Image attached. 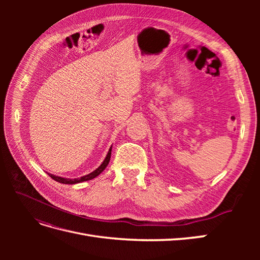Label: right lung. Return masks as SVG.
<instances>
[{
  "label": "right lung",
  "mask_w": 260,
  "mask_h": 260,
  "mask_svg": "<svg viewBox=\"0 0 260 260\" xmlns=\"http://www.w3.org/2000/svg\"><path fill=\"white\" fill-rule=\"evenodd\" d=\"M111 155H112V146L109 148V151L105 157L104 161L101 164V166L99 168H96L94 171H92L91 174L83 176L81 178H76V179H67V178H62V177H58V176H54L52 174H48L52 179H54L55 181H57L59 183H64V184H76V183H80L83 182V181H88V180H92L95 177H98L102 171H104V169L107 167V165L109 162V159H111Z\"/></svg>",
  "instance_id": "right-lung-1"
}]
</instances>
